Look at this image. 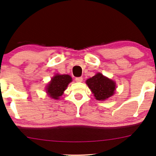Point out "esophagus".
Instances as JSON below:
<instances>
[{
	"label": "esophagus",
	"mask_w": 156,
	"mask_h": 156,
	"mask_svg": "<svg viewBox=\"0 0 156 156\" xmlns=\"http://www.w3.org/2000/svg\"><path fill=\"white\" fill-rule=\"evenodd\" d=\"M75 80H76V82H82V77H81V76H80V77H76L75 78Z\"/></svg>",
	"instance_id": "obj_1"
}]
</instances>
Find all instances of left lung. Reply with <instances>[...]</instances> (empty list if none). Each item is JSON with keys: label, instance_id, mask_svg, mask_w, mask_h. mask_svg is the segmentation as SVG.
<instances>
[{"label": "left lung", "instance_id": "left-lung-1", "mask_svg": "<svg viewBox=\"0 0 156 156\" xmlns=\"http://www.w3.org/2000/svg\"><path fill=\"white\" fill-rule=\"evenodd\" d=\"M87 84L98 101H104L113 95L116 85L113 80L105 77L101 74H97L87 80Z\"/></svg>", "mask_w": 156, "mask_h": 156}]
</instances>
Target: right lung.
Returning a JSON list of instances; mask_svg holds the SVG:
<instances>
[{
  "instance_id": "right-lung-1",
  "label": "right lung",
  "mask_w": 156,
  "mask_h": 156,
  "mask_svg": "<svg viewBox=\"0 0 156 156\" xmlns=\"http://www.w3.org/2000/svg\"><path fill=\"white\" fill-rule=\"evenodd\" d=\"M71 82L72 77L69 75H55L48 86V93L52 98L58 99Z\"/></svg>"
}]
</instances>
